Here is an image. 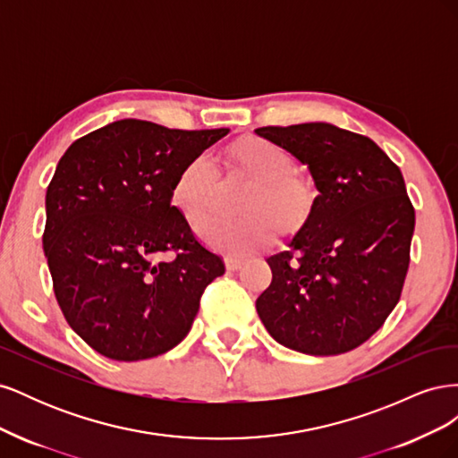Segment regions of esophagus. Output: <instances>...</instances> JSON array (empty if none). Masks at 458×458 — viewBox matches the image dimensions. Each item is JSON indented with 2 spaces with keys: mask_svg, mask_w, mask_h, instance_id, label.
I'll return each mask as SVG.
<instances>
[{
  "mask_svg": "<svg viewBox=\"0 0 458 458\" xmlns=\"http://www.w3.org/2000/svg\"><path fill=\"white\" fill-rule=\"evenodd\" d=\"M242 266H244V259L242 258H237V256H227L225 258V267L229 271H239Z\"/></svg>",
  "mask_w": 458,
  "mask_h": 458,
  "instance_id": "34e87169",
  "label": "esophagus"
}]
</instances>
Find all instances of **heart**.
Segmentation results:
<instances>
[{"label":"heart","instance_id":"heart-1","mask_svg":"<svg viewBox=\"0 0 458 458\" xmlns=\"http://www.w3.org/2000/svg\"><path fill=\"white\" fill-rule=\"evenodd\" d=\"M231 177L250 182L241 200L242 217H208L200 239L233 256H248L275 242L276 227L296 234L313 219L321 191L311 174L294 168L288 150L261 137H242L225 152ZM219 172L208 152L191 157L174 177L172 204L189 224L206 216L216 197Z\"/></svg>","mask_w":458,"mask_h":458}]
</instances>
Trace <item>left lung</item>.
<instances>
[{
	"label": "left lung",
	"mask_w": 458,
	"mask_h": 458,
	"mask_svg": "<svg viewBox=\"0 0 458 458\" xmlns=\"http://www.w3.org/2000/svg\"><path fill=\"white\" fill-rule=\"evenodd\" d=\"M306 164L321 191L317 212L273 273L256 310L269 335L308 355L367 342L397 306L411 261L414 208L401 170L365 135L325 122L258 128Z\"/></svg>",
	"instance_id": "obj_1"
}]
</instances>
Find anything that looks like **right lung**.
Segmentation results:
<instances>
[{
    "label": "right lung",
    "instance_id": "1",
    "mask_svg": "<svg viewBox=\"0 0 458 458\" xmlns=\"http://www.w3.org/2000/svg\"><path fill=\"white\" fill-rule=\"evenodd\" d=\"M229 133L126 118L80 137L46 195L44 252L55 298L76 335L114 361L170 352L204 288L225 273L172 206L179 168ZM170 251V260H160Z\"/></svg>",
    "mask_w": 458,
    "mask_h": 458
}]
</instances>
